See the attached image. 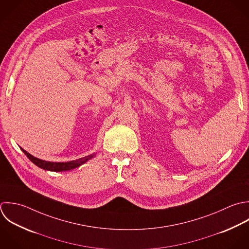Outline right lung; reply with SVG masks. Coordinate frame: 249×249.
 <instances>
[{"mask_svg":"<svg viewBox=\"0 0 249 249\" xmlns=\"http://www.w3.org/2000/svg\"><path fill=\"white\" fill-rule=\"evenodd\" d=\"M21 149L25 153V155L35 165H36L40 169H43V170H46V171H52V172H63V171L72 170V169L77 168L80 165L84 164L87 160L91 159L94 156V154H92V155H89V156H86V157H83V158H80V159H77V160H73V161H70V162H65V163L64 162L57 163V162H48V161H43V160L37 159V158L34 157L33 155H31L30 153H28L27 151H25L23 148H21Z\"/></svg>","mask_w":249,"mask_h":249,"instance_id":"1","label":"right lung"}]
</instances>
